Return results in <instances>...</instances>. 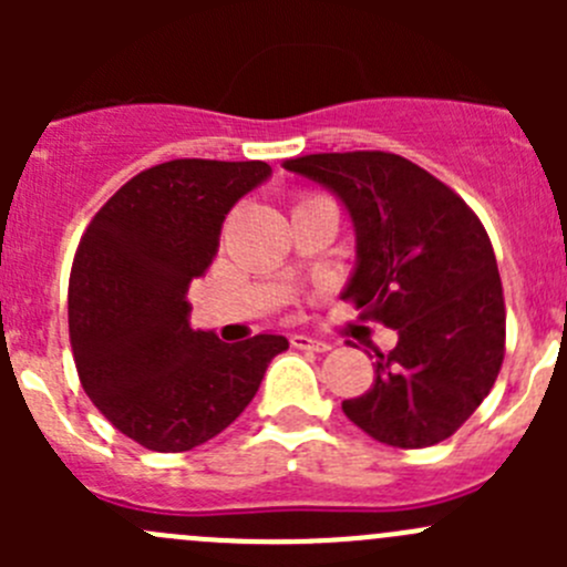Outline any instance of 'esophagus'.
<instances>
[{"label": "esophagus", "instance_id": "1", "mask_svg": "<svg viewBox=\"0 0 567 567\" xmlns=\"http://www.w3.org/2000/svg\"><path fill=\"white\" fill-rule=\"evenodd\" d=\"M290 346L293 348H307V351H318V353H323V351H329V342H323V340H316V337H307V334H293L290 337Z\"/></svg>", "mask_w": 567, "mask_h": 567}]
</instances>
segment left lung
I'll use <instances>...</instances> for the list:
<instances>
[{
    "instance_id": "left-lung-1",
    "label": "left lung",
    "mask_w": 567,
    "mask_h": 567,
    "mask_svg": "<svg viewBox=\"0 0 567 567\" xmlns=\"http://www.w3.org/2000/svg\"><path fill=\"white\" fill-rule=\"evenodd\" d=\"M285 169L340 199L357 236L342 296L398 331V346L375 353V384L342 411L390 447L444 442L505 357L502 279L483 225L453 188L394 153H316Z\"/></svg>"
}]
</instances>
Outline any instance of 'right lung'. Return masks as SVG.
<instances>
[{
  "label": "right lung",
  "instance_id": "right-lung-1",
  "mask_svg": "<svg viewBox=\"0 0 567 567\" xmlns=\"http://www.w3.org/2000/svg\"><path fill=\"white\" fill-rule=\"evenodd\" d=\"M266 162L177 158L131 177L82 236L68 288L73 359L101 414L156 453L199 447L251 403L282 334L221 342L188 326V285Z\"/></svg>",
  "mask_w": 567,
  "mask_h": 567
}]
</instances>
